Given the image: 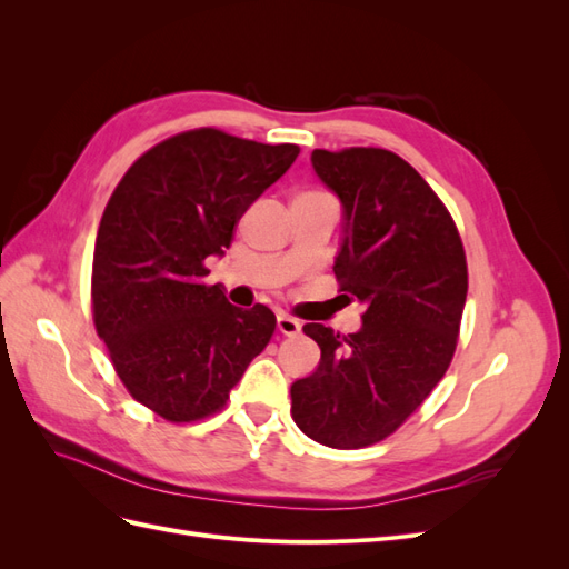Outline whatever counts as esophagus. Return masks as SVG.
<instances>
[{
  "label": "esophagus",
  "instance_id": "obj_1",
  "mask_svg": "<svg viewBox=\"0 0 569 569\" xmlns=\"http://www.w3.org/2000/svg\"><path fill=\"white\" fill-rule=\"evenodd\" d=\"M278 330L284 335V337H295L301 332V325L297 318H291L287 313H280L278 316Z\"/></svg>",
  "mask_w": 569,
  "mask_h": 569
}]
</instances>
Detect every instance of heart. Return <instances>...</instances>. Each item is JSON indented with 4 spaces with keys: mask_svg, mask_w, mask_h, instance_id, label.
<instances>
[{
    "mask_svg": "<svg viewBox=\"0 0 569 569\" xmlns=\"http://www.w3.org/2000/svg\"><path fill=\"white\" fill-rule=\"evenodd\" d=\"M320 194H322V192H301L299 197H320Z\"/></svg>",
    "mask_w": 569,
    "mask_h": 569,
    "instance_id": "heart-1",
    "label": "heart"
}]
</instances>
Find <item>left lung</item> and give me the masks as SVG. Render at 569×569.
Returning <instances> with one entry per match:
<instances>
[{
  "label": "left lung",
  "mask_w": 569,
  "mask_h": 569,
  "mask_svg": "<svg viewBox=\"0 0 569 569\" xmlns=\"http://www.w3.org/2000/svg\"><path fill=\"white\" fill-rule=\"evenodd\" d=\"M311 161L343 206L339 291L366 311L349 337L303 325L320 366L291 385V418L330 449H366L393 435L449 370L468 261L449 209L393 151L316 149Z\"/></svg>",
  "instance_id": "left-lung-1"
}]
</instances>
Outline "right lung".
<instances>
[{"label": "right lung", "instance_id": "obj_1", "mask_svg": "<svg viewBox=\"0 0 569 569\" xmlns=\"http://www.w3.org/2000/svg\"><path fill=\"white\" fill-rule=\"evenodd\" d=\"M297 157V144L197 128L144 151L113 189L94 244L92 318L120 382L168 422L218 412L268 347L270 308L244 311L203 284L206 258L230 249L239 218Z\"/></svg>", "mask_w": 569, "mask_h": 569}]
</instances>
